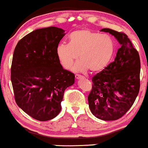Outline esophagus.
<instances>
[{"label": "esophagus", "mask_w": 148, "mask_h": 148, "mask_svg": "<svg viewBox=\"0 0 148 148\" xmlns=\"http://www.w3.org/2000/svg\"><path fill=\"white\" fill-rule=\"evenodd\" d=\"M75 78H76V79H80V78H84V77H83L82 75H78V74H76V75H75Z\"/></svg>", "instance_id": "obj_1"}]
</instances>
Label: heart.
Listing matches in <instances>:
<instances>
[{
	"label": "heart",
	"mask_w": 148,
	"mask_h": 148,
	"mask_svg": "<svg viewBox=\"0 0 148 148\" xmlns=\"http://www.w3.org/2000/svg\"><path fill=\"white\" fill-rule=\"evenodd\" d=\"M115 43L108 35H102L90 29L75 30L69 36V44L60 43L56 49L59 62L64 69H69L78 60L73 70L93 73L103 70L113 57Z\"/></svg>",
	"instance_id": "obj_1"
}]
</instances>
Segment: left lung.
Instances as JSON below:
<instances>
[{
  "instance_id": "1",
  "label": "left lung",
  "mask_w": 148,
  "mask_h": 148,
  "mask_svg": "<svg viewBox=\"0 0 148 148\" xmlns=\"http://www.w3.org/2000/svg\"><path fill=\"white\" fill-rule=\"evenodd\" d=\"M100 31L113 36L121 46L114 62L92 78L88 106L97 119L115 121L130 109L138 95L140 59L138 51L125 33L109 28Z\"/></svg>"
}]
</instances>
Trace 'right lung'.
I'll return each mask as SVG.
<instances>
[{"label": "right lung", "mask_w": 148, "mask_h": 148, "mask_svg": "<svg viewBox=\"0 0 148 148\" xmlns=\"http://www.w3.org/2000/svg\"><path fill=\"white\" fill-rule=\"evenodd\" d=\"M64 35L56 27L36 29L22 38L14 51L11 81L16 103L40 121L60 113L64 91L75 83L74 74L63 68L56 54Z\"/></svg>", "instance_id": "1"}]
</instances>
